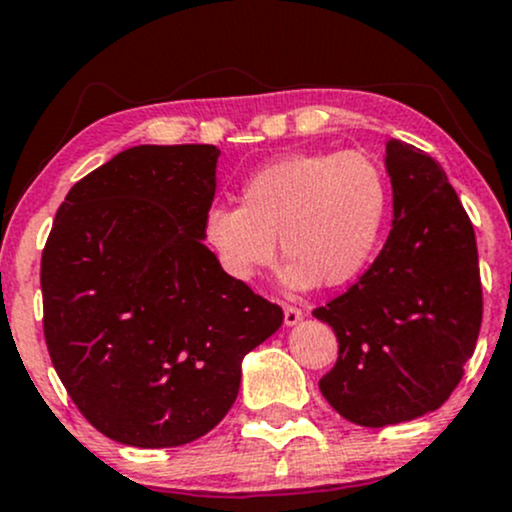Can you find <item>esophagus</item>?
<instances>
[{"mask_svg":"<svg viewBox=\"0 0 512 512\" xmlns=\"http://www.w3.org/2000/svg\"><path fill=\"white\" fill-rule=\"evenodd\" d=\"M301 320H303V310L296 308V305H291V303H284V322H286V325L293 327V325H298Z\"/></svg>","mask_w":512,"mask_h":512,"instance_id":"esophagus-1","label":"esophagus"}]
</instances>
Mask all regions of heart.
Segmentation results:
<instances>
[{
    "label": "heart",
    "mask_w": 512,
    "mask_h": 512,
    "mask_svg": "<svg viewBox=\"0 0 512 512\" xmlns=\"http://www.w3.org/2000/svg\"><path fill=\"white\" fill-rule=\"evenodd\" d=\"M238 202L204 216V240L223 272L252 279L276 260L279 238L291 284L334 289L354 281L378 252L390 185L363 151H301L255 170Z\"/></svg>",
    "instance_id": "b5f03b06"
}]
</instances>
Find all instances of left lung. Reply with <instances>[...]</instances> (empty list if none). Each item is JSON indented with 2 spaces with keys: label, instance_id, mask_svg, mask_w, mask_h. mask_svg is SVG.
Here are the masks:
<instances>
[{
  "label": "left lung",
  "instance_id": "1",
  "mask_svg": "<svg viewBox=\"0 0 512 512\" xmlns=\"http://www.w3.org/2000/svg\"><path fill=\"white\" fill-rule=\"evenodd\" d=\"M392 231L368 272L315 308L337 334L339 358L320 392L368 428L436 411L474 354L481 279L474 226L448 175L426 151L387 142Z\"/></svg>",
  "mask_w": 512,
  "mask_h": 512
}]
</instances>
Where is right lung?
I'll list each match as a JSON object with an SVG mask.
<instances>
[{"label": "right lung", "mask_w": 512, "mask_h": 512, "mask_svg": "<svg viewBox=\"0 0 512 512\" xmlns=\"http://www.w3.org/2000/svg\"><path fill=\"white\" fill-rule=\"evenodd\" d=\"M211 144L132 146L69 190L40 260L52 366L84 419L134 448H175L233 407L240 361L284 310L204 240Z\"/></svg>", "instance_id": "obj_1"}]
</instances>
